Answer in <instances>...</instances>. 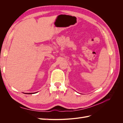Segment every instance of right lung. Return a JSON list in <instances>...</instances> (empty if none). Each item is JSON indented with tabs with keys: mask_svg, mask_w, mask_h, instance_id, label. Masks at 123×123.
<instances>
[{
	"mask_svg": "<svg viewBox=\"0 0 123 123\" xmlns=\"http://www.w3.org/2000/svg\"><path fill=\"white\" fill-rule=\"evenodd\" d=\"M36 92H34V93H26L25 94H34L36 93Z\"/></svg>",
	"mask_w": 123,
	"mask_h": 123,
	"instance_id": "add662e5",
	"label": "right lung"
}]
</instances>
